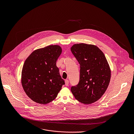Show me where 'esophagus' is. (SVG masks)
<instances>
[{
    "mask_svg": "<svg viewBox=\"0 0 134 134\" xmlns=\"http://www.w3.org/2000/svg\"><path fill=\"white\" fill-rule=\"evenodd\" d=\"M69 80L66 79L65 80V85L66 86H69Z\"/></svg>",
    "mask_w": 134,
    "mask_h": 134,
    "instance_id": "obj_1",
    "label": "esophagus"
}]
</instances>
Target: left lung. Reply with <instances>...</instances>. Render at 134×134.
Segmentation results:
<instances>
[{"mask_svg":"<svg viewBox=\"0 0 134 134\" xmlns=\"http://www.w3.org/2000/svg\"><path fill=\"white\" fill-rule=\"evenodd\" d=\"M71 51L80 64L78 83L71 90L77 100L90 104L98 100L109 84L111 71L104 53L96 45H73Z\"/></svg>","mask_w":134,"mask_h":134,"instance_id":"8db88e82","label":"left lung"}]
</instances>
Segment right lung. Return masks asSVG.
I'll return each instance as SVG.
<instances>
[{
	"instance_id": "1",
	"label": "right lung",
	"mask_w": 134,
	"mask_h": 134,
	"mask_svg": "<svg viewBox=\"0 0 134 134\" xmlns=\"http://www.w3.org/2000/svg\"><path fill=\"white\" fill-rule=\"evenodd\" d=\"M62 53L59 45H49L34 51L26 59L21 71V85L33 101L46 104L54 100L65 84L56 66Z\"/></svg>"
}]
</instances>
